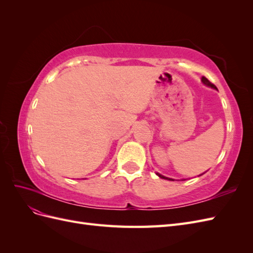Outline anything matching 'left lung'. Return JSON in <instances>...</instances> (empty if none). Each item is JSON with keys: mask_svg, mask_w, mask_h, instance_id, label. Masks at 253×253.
Returning <instances> with one entry per match:
<instances>
[{"mask_svg": "<svg viewBox=\"0 0 253 253\" xmlns=\"http://www.w3.org/2000/svg\"><path fill=\"white\" fill-rule=\"evenodd\" d=\"M202 82L205 84V85H207V86H210V87H212V88H214V89H217L216 88V86L214 85L213 83H211L208 79H207L206 77H202ZM160 178H164V179H168V180H174L173 178H169V177H166V176H164V175H162V174H159V173H156Z\"/></svg>", "mask_w": 253, "mask_h": 253, "instance_id": "obj_1", "label": "left lung"}]
</instances>
